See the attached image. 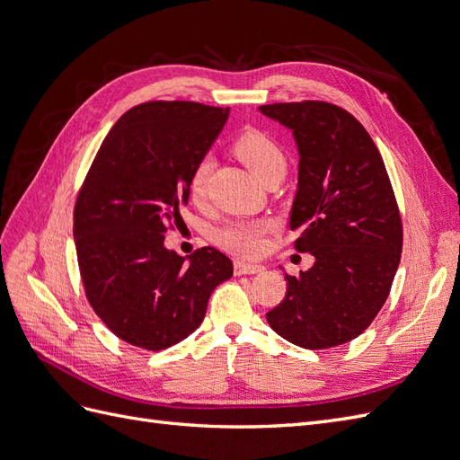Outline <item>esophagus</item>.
Here are the masks:
<instances>
[{
    "mask_svg": "<svg viewBox=\"0 0 460 460\" xmlns=\"http://www.w3.org/2000/svg\"><path fill=\"white\" fill-rule=\"evenodd\" d=\"M264 267H261V264H253V262H243V261H235L234 262V272L242 276V274H259L262 272Z\"/></svg>",
    "mask_w": 460,
    "mask_h": 460,
    "instance_id": "esophagus-1",
    "label": "esophagus"
}]
</instances>
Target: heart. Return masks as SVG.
Returning <instances> with one entry per match:
<instances>
[{"instance_id":"b5f03b06","label":"heart","mask_w":460,"mask_h":460,"mask_svg":"<svg viewBox=\"0 0 460 460\" xmlns=\"http://www.w3.org/2000/svg\"><path fill=\"white\" fill-rule=\"evenodd\" d=\"M232 151L262 184L274 176H284L286 172V155L282 147L270 136L259 130H247L240 134L235 137ZM208 169H211V161L201 159L193 166L190 174L188 193L190 199L196 205L205 201ZM269 230V220H232L217 230L215 240L230 253L252 257L261 253L264 245V234Z\"/></svg>"}]
</instances>
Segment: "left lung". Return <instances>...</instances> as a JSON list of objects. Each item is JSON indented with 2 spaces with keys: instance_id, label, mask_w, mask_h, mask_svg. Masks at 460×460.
<instances>
[{
  "instance_id": "obj_1",
  "label": "left lung",
  "mask_w": 460,
  "mask_h": 460,
  "mask_svg": "<svg viewBox=\"0 0 460 460\" xmlns=\"http://www.w3.org/2000/svg\"><path fill=\"white\" fill-rule=\"evenodd\" d=\"M259 111L294 132L297 193L289 228L314 264L286 274L270 328L303 349L360 336L380 313L401 261L402 226L392 182L372 137L351 113L326 102L272 103Z\"/></svg>"
}]
</instances>
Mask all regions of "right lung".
<instances>
[{"label":"right lung","mask_w":460,"mask_h":460,"mask_svg":"<svg viewBox=\"0 0 460 460\" xmlns=\"http://www.w3.org/2000/svg\"><path fill=\"white\" fill-rule=\"evenodd\" d=\"M230 109L196 102H147L111 128L75 207L82 284L117 338L161 351L203 323L213 289L232 276L215 247L180 257L164 247L182 220L190 174L211 149Z\"/></svg>","instance_id":"1"}]
</instances>
